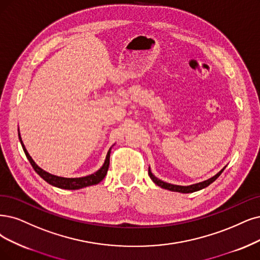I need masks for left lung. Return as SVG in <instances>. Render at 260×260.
Returning a JSON list of instances; mask_svg holds the SVG:
<instances>
[{"instance_id":"8db88e82","label":"left lung","mask_w":260,"mask_h":260,"mask_svg":"<svg viewBox=\"0 0 260 260\" xmlns=\"http://www.w3.org/2000/svg\"><path fill=\"white\" fill-rule=\"evenodd\" d=\"M226 168V166L220 170L219 172H217V174L215 176H213L212 178H210L206 181H203V182H199V183H196V184H193V185H187V186H182V185H176V184H170V183H167V182H164L159 180L158 178H156L154 175L152 174V171L149 167V176L151 178V180L154 182V183L158 186H160L161 188H165V189H169L171 191H178V193H183V194H188V193H194V191H197V190H200L203 189L207 186H209L211 183H213V182L220 176V174L224 171V169Z\"/></svg>"}]
</instances>
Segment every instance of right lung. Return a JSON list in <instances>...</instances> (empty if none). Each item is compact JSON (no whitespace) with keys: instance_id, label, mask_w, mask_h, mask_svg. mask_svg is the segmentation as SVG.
<instances>
[{"instance_id":"obj_1","label":"right lung","mask_w":260,"mask_h":260,"mask_svg":"<svg viewBox=\"0 0 260 260\" xmlns=\"http://www.w3.org/2000/svg\"><path fill=\"white\" fill-rule=\"evenodd\" d=\"M18 136H19V140H20V143L22 146V149L26 155V158L28 159V161L31 162V165L34 168V170L47 182V183H49L55 187L63 188V189H79V188H83L86 186L99 184L100 182L105 178V176L107 175V171L109 168V161H110L109 160L110 151H111L112 147L109 149L107 155H106V159L104 161L103 166L98 171L94 172V174L85 176V177H81V178H64V177H57V176L51 175V174H49V172H47L44 169H42L41 167H38V165L33 160V158L30 156L28 152L26 151L23 142H22L20 132H19V129H18Z\"/></svg>"}]
</instances>
